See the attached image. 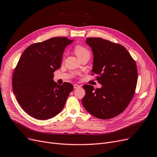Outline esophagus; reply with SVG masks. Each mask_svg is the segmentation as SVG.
<instances>
[{"label":"esophagus","instance_id":"obj_1","mask_svg":"<svg viewBox=\"0 0 157 157\" xmlns=\"http://www.w3.org/2000/svg\"><path fill=\"white\" fill-rule=\"evenodd\" d=\"M80 87H81V86L78 85V84H74V88H80Z\"/></svg>","mask_w":157,"mask_h":157}]
</instances>
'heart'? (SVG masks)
Masks as SVG:
<instances>
[{
    "instance_id": "obj_1",
    "label": "heart",
    "mask_w": 157,
    "mask_h": 157,
    "mask_svg": "<svg viewBox=\"0 0 157 157\" xmlns=\"http://www.w3.org/2000/svg\"><path fill=\"white\" fill-rule=\"evenodd\" d=\"M74 51L78 57L80 59L81 58L85 56H90V52L88 50V49L83 45H76L75 48H74Z\"/></svg>"
}]
</instances>
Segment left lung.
I'll return each mask as SVG.
<instances>
[{
	"mask_svg": "<svg viewBox=\"0 0 157 157\" xmlns=\"http://www.w3.org/2000/svg\"><path fill=\"white\" fill-rule=\"evenodd\" d=\"M86 43L94 53L93 73L101 88L83 86L85 95L82 98L85 109L95 117L108 120L121 113L134 95L137 69L135 60L126 48L101 37H88Z\"/></svg>",
	"mask_w": 157,
	"mask_h": 157,
	"instance_id": "1",
	"label": "left lung"
}]
</instances>
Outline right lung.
Instances as JSON below:
<instances>
[{
	"label": "right lung",
	"mask_w": 157,
	"mask_h": 157,
	"mask_svg": "<svg viewBox=\"0 0 157 157\" xmlns=\"http://www.w3.org/2000/svg\"><path fill=\"white\" fill-rule=\"evenodd\" d=\"M72 42L66 37H53L30 45L20 56L13 73V90L30 117L48 120L63 109L74 86L67 82L60 85L53 78L60 67L65 48Z\"/></svg>",
	"instance_id": "1"
}]
</instances>
